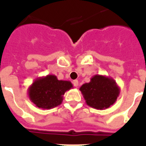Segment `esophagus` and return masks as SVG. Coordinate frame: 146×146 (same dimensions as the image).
<instances>
[{
	"mask_svg": "<svg viewBox=\"0 0 146 146\" xmlns=\"http://www.w3.org/2000/svg\"><path fill=\"white\" fill-rule=\"evenodd\" d=\"M73 86L75 87H77L78 86V85H79V82H78V80H73Z\"/></svg>",
	"mask_w": 146,
	"mask_h": 146,
	"instance_id": "34e87169",
	"label": "esophagus"
}]
</instances>
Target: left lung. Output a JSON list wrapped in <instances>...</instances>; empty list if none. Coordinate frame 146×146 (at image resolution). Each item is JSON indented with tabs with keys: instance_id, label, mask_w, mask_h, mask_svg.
Returning <instances> with one entry per match:
<instances>
[{
	"instance_id": "obj_1",
	"label": "left lung",
	"mask_w": 146,
	"mask_h": 146,
	"mask_svg": "<svg viewBox=\"0 0 146 146\" xmlns=\"http://www.w3.org/2000/svg\"><path fill=\"white\" fill-rule=\"evenodd\" d=\"M80 90L87 105L98 110H104L114 104L120 92L113 78L98 74L82 85Z\"/></svg>"
}]
</instances>
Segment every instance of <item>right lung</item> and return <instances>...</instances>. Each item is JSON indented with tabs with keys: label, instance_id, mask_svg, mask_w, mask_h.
I'll use <instances>...</instances> for the list:
<instances>
[{
	"label": "right lung",
	"instance_id": "obj_1",
	"mask_svg": "<svg viewBox=\"0 0 146 146\" xmlns=\"http://www.w3.org/2000/svg\"><path fill=\"white\" fill-rule=\"evenodd\" d=\"M73 87L70 81L59 80L56 76L47 75L33 82L29 87L28 96L38 108L51 109L61 104L64 93Z\"/></svg>",
	"mask_w": 146,
	"mask_h": 146
}]
</instances>
